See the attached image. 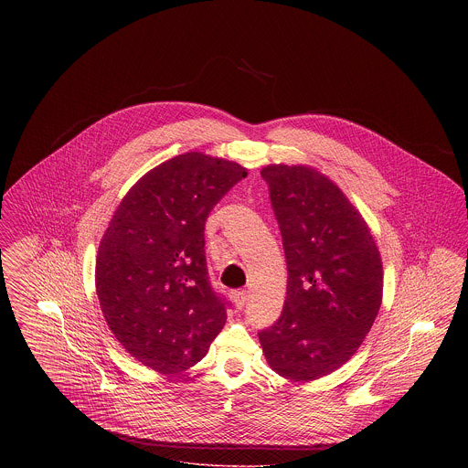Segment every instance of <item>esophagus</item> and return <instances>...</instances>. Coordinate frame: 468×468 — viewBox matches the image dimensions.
Instances as JSON below:
<instances>
[{"label":"esophagus","instance_id":"obj_1","mask_svg":"<svg viewBox=\"0 0 468 468\" xmlns=\"http://www.w3.org/2000/svg\"><path fill=\"white\" fill-rule=\"evenodd\" d=\"M233 302H235V307L237 309H242L245 303H247V291H237L233 294Z\"/></svg>","mask_w":468,"mask_h":468}]
</instances>
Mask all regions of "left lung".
<instances>
[{"mask_svg": "<svg viewBox=\"0 0 468 468\" xmlns=\"http://www.w3.org/2000/svg\"><path fill=\"white\" fill-rule=\"evenodd\" d=\"M261 177L282 235L288 292L279 321L260 334L281 378L309 382L359 349L382 303V260L356 207L309 165H267Z\"/></svg>", "mask_w": 468, "mask_h": 468, "instance_id": "obj_1", "label": "left lung"}]
</instances>
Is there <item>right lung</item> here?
Instances as JSON below:
<instances>
[{
	"mask_svg": "<svg viewBox=\"0 0 468 468\" xmlns=\"http://www.w3.org/2000/svg\"><path fill=\"white\" fill-rule=\"evenodd\" d=\"M237 161L184 153L138 178L96 256V294L121 346L159 374L187 370L223 330L205 261V221L242 178Z\"/></svg>",
	"mask_w": 468,
	"mask_h": 468,
	"instance_id": "1",
	"label": "right lung"
}]
</instances>
